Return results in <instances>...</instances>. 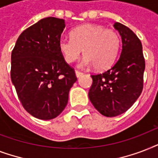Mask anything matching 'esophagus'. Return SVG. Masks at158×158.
<instances>
[{
  "instance_id": "1",
  "label": "esophagus",
  "mask_w": 158,
  "mask_h": 158,
  "mask_svg": "<svg viewBox=\"0 0 158 158\" xmlns=\"http://www.w3.org/2000/svg\"><path fill=\"white\" fill-rule=\"evenodd\" d=\"M83 74H83L82 72H79V71H78V70H75V75H76L77 78H79V77L82 76Z\"/></svg>"
}]
</instances>
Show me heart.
Listing matches in <instances>:
<instances>
[{
	"instance_id": "1",
	"label": "heart",
	"mask_w": 158,
	"mask_h": 158,
	"mask_svg": "<svg viewBox=\"0 0 158 158\" xmlns=\"http://www.w3.org/2000/svg\"><path fill=\"white\" fill-rule=\"evenodd\" d=\"M120 46L118 33L106 29L101 25L86 23L71 32V38L62 37L59 40V50L67 63H73L82 53L84 58L80 67H93L105 69L116 59Z\"/></svg>"
}]
</instances>
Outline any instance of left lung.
<instances>
[{
  "mask_svg": "<svg viewBox=\"0 0 158 158\" xmlns=\"http://www.w3.org/2000/svg\"><path fill=\"white\" fill-rule=\"evenodd\" d=\"M122 40L120 57L110 69L91 75L89 100L102 115L116 116L132 106L143 90L145 60L142 43L131 29L114 23Z\"/></svg>",
  "mask_w": 158,
  "mask_h": 158,
  "instance_id": "obj_1",
  "label": "left lung"
}]
</instances>
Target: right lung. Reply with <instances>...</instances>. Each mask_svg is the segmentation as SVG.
I'll use <instances>...</instances> for the list:
<instances>
[{"label": "right lung", "instance_id": "obj_1", "mask_svg": "<svg viewBox=\"0 0 158 158\" xmlns=\"http://www.w3.org/2000/svg\"><path fill=\"white\" fill-rule=\"evenodd\" d=\"M65 23L48 17L23 31L11 53L10 78L23 108L40 120H52L68 102L77 78L59 50Z\"/></svg>", "mask_w": 158, "mask_h": 158}]
</instances>
